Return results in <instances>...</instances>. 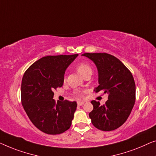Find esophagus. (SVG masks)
Wrapping results in <instances>:
<instances>
[{"label":"esophagus","mask_w":156,"mask_h":156,"mask_svg":"<svg viewBox=\"0 0 156 156\" xmlns=\"http://www.w3.org/2000/svg\"><path fill=\"white\" fill-rule=\"evenodd\" d=\"M77 104L78 106H81V105H83V104H84V102H83V101H78Z\"/></svg>","instance_id":"obj_1"}]
</instances>
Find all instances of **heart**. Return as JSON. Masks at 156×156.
<instances>
[{"label": "heart", "mask_w": 156, "mask_h": 156, "mask_svg": "<svg viewBox=\"0 0 156 156\" xmlns=\"http://www.w3.org/2000/svg\"><path fill=\"white\" fill-rule=\"evenodd\" d=\"M77 71L80 74V76H83L85 73H87V72L88 71H92V69L90 66L88 64H87V63H80L79 64L77 68Z\"/></svg>", "instance_id": "obj_1"}]
</instances>
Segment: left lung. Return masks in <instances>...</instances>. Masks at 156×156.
<instances>
[{"label": "left lung", "instance_id": "left-lung-1", "mask_svg": "<svg viewBox=\"0 0 156 156\" xmlns=\"http://www.w3.org/2000/svg\"><path fill=\"white\" fill-rule=\"evenodd\" d=\"M82 56L93 61L98 69L99 85L94 91L108 94L104 105L91 101V122L100 130H115L126 121L134 105L136 85L132 74L121 61L110 54L85 53Z\"/></svg>", "mask_w": 156, "mask_h": 156}]
</instances>
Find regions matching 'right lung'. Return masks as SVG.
<instances>
[{
  "mask_svg": "<svg viewBox=\"0 0 156 156\" xmlns=\"http://www.w3.org/2000/svg\"><path fill=\"white\" fill-rule=\"evenodd\" d=\"M78 54L42 57L28 68L22 80V105L30 121L42 132L59 134L71 125L76 102L53 99L63 84L66 70Z\"/></svg>",
  "mask_w": 156,
  "mask_h": 156,
  "instance_id": "1",
  "label": "right lung"
}]
</instances>
